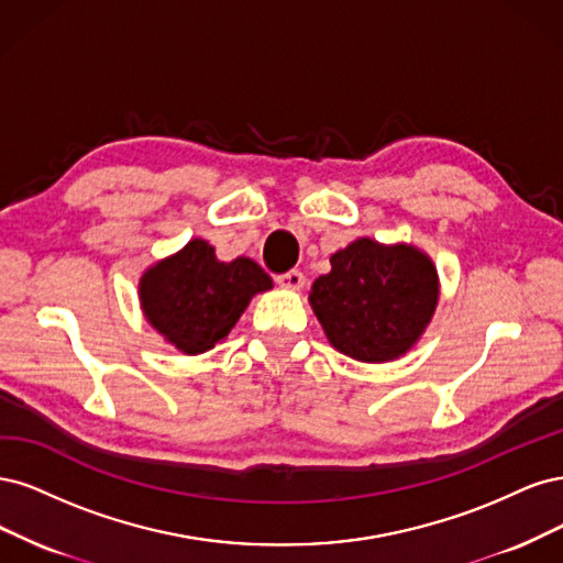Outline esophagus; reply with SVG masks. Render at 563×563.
I'll list each match as a JSON object with an SVG mask.
<instances>
[{
	"label": "esophagus",
	"mask_w": 563,
	"mask_h": 563,
	"mask_svg": "<svg viewBox=\"0 0 563 563\" xmlns=\"http://www.w3.org/2000/svg\"><path fill=\"white\" fill-rule=\"evenodd\" d=\"M276 283L285 289H301L306 285V276L301 274V271L292 268V271H287V274L276 276Z\"/></svg>",
	"instance_id": "esophagus-1"
}]
</instances>
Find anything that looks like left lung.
Masks as SVG:
<instances>
[{"label":"left lung","mask_w":563,"mask_h":563,"mask_svg":"<svg viewBox=\"0 0 563 563\" xmlns=\"http://www.w3.org/2000/svg\"><path fill=\"white\" fill-rule=\"evenodd\" d=\"M308 301L332 346L360 362L405 355L438 308L440 278L419 247L357 239L330 257Z\"/></svg>","instance_id":"left-lung-1"}]
</instances>
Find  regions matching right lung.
Here are the masks:
<instances>
[{
  "label": "right lung",
  "mask_w": 563,
  "mask_h": 563,
  "mask_svg": "<svg viewBox=\"0 0 563 563\" xmlns=\"http://www.w3.org/2000/svg\"><path fill=\"white\" fill-rule=\"evenodd\" d=\"M274 287L247 257L220 262L214 247L194 239L140 278V303L152 328L177 351L198 355L222 341L250 299Z\"/></svg>",
  "instance_id": "obj_1"
}]
</instances>
